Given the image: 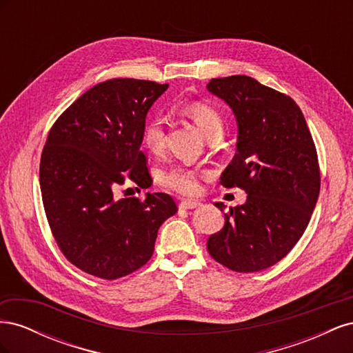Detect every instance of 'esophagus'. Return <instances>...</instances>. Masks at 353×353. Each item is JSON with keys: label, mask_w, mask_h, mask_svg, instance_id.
Here are the masks:
<instances>
[{"label": "esophagus", "mask_w": 353, "mask_h": 353, "mask_svg": "<svg viewBox=\"0 0 353 353\" xmlns=\"http://www.w3.org/2000/svg\"><path fill=\"white\" fill-rule=\"evenodd\" d=\"M200 206V201L196 200H183L179 201V209H194Z\"/></svg>", "instance_id": "obj_1"}]
</instances>
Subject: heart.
<instances>
[{
    "mask_svg": "<svg viewBox=\"0 0 353 353\" xmlns=\"http://www.w3.org/2000/svg\"><path fill=\"white\" fill-rule=\"evenodd\" d=\"M184 112L193 119L209 140H215L223 131L221 113L212 105L193 101L188 103ZM143 143L153 153H159L165 147V123L160 116H150L143 126ZM159 183L165 188L183 196H193L200 191V170L194 166L176 163L160 170Z\"/></svg>",
    "mask_w": 353,
    "mask_h": 353,
    "instance_id": "obj_1",
    "label": "heart"
}]
</instances>
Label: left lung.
Instances as JSON below:
<instances>
[{
	"instance_id": "obj_1",
	"label": "left lung",
	"mask_w": 353,
	"mask_h": 353,
	"mask_svg": "<svg viewBox=\"0 0 353 353\" xmlns=\"http://www.w3.org/2000/svg\"><path fill=\"white\" fill-rule=\"evenodd\" d=\"M208 90L231 105L239 123L237 153L221 184L248 193L243 206L225 213L208 250L231 271L258 272L287 256L312 216L321 187L315 143L301 108L280 91L245 74L210 79Z\"/></svg>"
}]
</instances>
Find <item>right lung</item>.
I'll use <instances>...</instances> for the list:
<instances>
[{
  "instance_id": "1",
  "label": "right lung",
  "mask_w": 353,
  "mask_h": 353,
  "mask_svg": "<svg viewBox=\"0 0 353 353\" xmlns=\"http://www.w3.org/2000/svg\"><path fill=\"white\" fill-rule=\"evenodd\" d=\"M169 85L113 78L73 101L42 148L39 184L50 230L78 270L117 280L144 266L159 227L176 213L165 193L117 199L126 181L150 187L141 150L147 112Z\"/></svg>"
}]
</instances>
